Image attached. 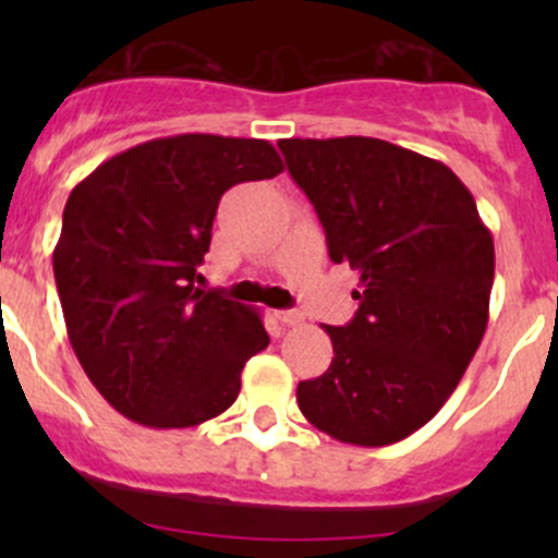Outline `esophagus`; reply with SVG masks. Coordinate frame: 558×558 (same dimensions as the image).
I'll return each instance as SVG.
<instances>
[{
  "label": "esophagus",
  "mask_w": 558,
  "mask_h": 558,
  "mask_svg": "<svg viewBox=\"0 0 558 558\" xmlns=\"http://www.w3.org/2000/svg\"><path fill=\"white\" fill-rule=\"evenodd\" d=\"M275 315H278L280 324H286V326H300V324H305V315H302L300 311H278Z\"/></svg>",
  "instance_id": "34e87169"
}]
</instances>
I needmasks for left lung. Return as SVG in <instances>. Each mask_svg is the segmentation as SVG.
Instances as JSON below:
<instances>
[{
  "label": "left lung",
  "instance_id": "1",
  "mask_svg": "<svg viewBox=\"0 0 558 558\" xmlns=\"http://www.w3.org/2000/svg\"><path fill=\"white\" fill-rule=\"evenodd\" d=\"M313 202L329 258L359 272V311L324 326L335 359L296 386L329 437L391 446L435 418L488 324L494 240L442 161L375 137L280 140Z\"/></svg>",
  "mask_w": 558,
  "mask_h": 558
}]
</instances>
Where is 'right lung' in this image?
Here are the masks:
<instances>
[{
	"instance_id": "right-lung-1",
	"label": "right lung",
	"mask_w": 558,
	"mask_h": 558,
	"mask_svg": "<svg viewBox=\"0 0 558 558\" xmlns=\"http://www.w3.org/2000/svg\"><path fill=\"white\" fill-rule=\"evenodd\" d=\"M283 172L267 140L174 134L112 156L72 189L53 251L66 335L129 421L185 429L232 408L262 315L196 286L223 191Z\"/></svg>"
}]
</instances>
